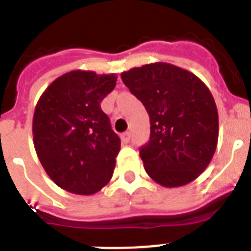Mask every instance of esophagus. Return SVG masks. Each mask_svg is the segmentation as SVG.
I'll return each instance as SVG.
<instances>
[{"label":"esophagus","instance_id":"34e87169","mask_svg":"<svg viewBox=\"0 0 251 251\" xmlns=\"http://www.w3.org/2000/svg\"><path fill=\"white\" fill-rule=\"evenodd\" d=\"M121 140L122 143H129L130 142V132H124V134H121Z\"/></svg>","mask_w":251,"mask_h":251}]
</instances>
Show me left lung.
Returning <instances> with one entry per match:
<instances>
[{
  "label": "left lung",
  "instance_id": "left-lung-1",
  "mask_svg": "<svg viewBox=\"0 0 251 251\" xmlns=\"http://www.w3.org/2000/svg\"><path fill=\"white\" fill-rule=\"evenodd\" d=\"M121 78L150 116V142L140 150L147 174L166 188L199 178L219 135L217 104L206 85L187 69L162 62L131 68Z\"/></svg>",
  "mask_w": 251,
  "mask_h": 251
}]
</instances>
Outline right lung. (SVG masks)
I'll list each match as a JSON object with an SVG mask.
<instances>
[{
	"mask_svg": "<svg viewBox=\"0 0 251 251\" xmlns=\"http://www.w3.org/2000/svg\"><path fill=\"white\" fill-rule=\"evenodd\" d=\"M116 73L76 69L54 79L34 108L33 144L42 168L67 192L89 196L111 180L121 142L101 111Z\"/></svg>",
	"mask_w": 251,
	"mask_h": 251,
	"instance_id": "add662e5",
	"label": "right lung"
}]
</instances>
